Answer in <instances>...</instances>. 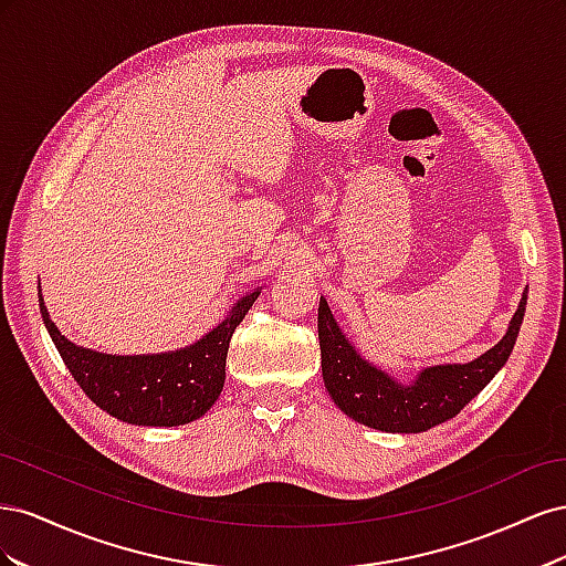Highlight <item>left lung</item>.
<instances>
[{"instance_id":"left-lung-1","label":"left lung","mask_w":566,"mask_h":566,"mask_svg":"<svg viewBox=\"0 0 566 566\" xmlns=\"http://www.w3.org/2000/svg\"><path fill=\"white\" fill-rule=\"evenodd\" d=\"M524 310L526 290L505 337L493 349L470 364L424 368L413 385H401L356 354L335 323L328 302L321 297L318 342L325 389L342 413L373 427V430L401 434L424 432L455 418L505 366L517 342Z\"/></svg>"}]
</instances>
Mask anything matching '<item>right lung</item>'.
I'll return each mask as SVG.
<instances>
[{
	"mask_svg": "<svg viewBox=\"0 0 566 566\" xmlns=\"http://www.w3.org/2000/svg\"><path fill=\"white\" fill-rule=\"evenodd\" d=\"M256 297L260 290L245 295L196 345L153 356H113L73 345L49 318L42 295L40 314L63 364L98 408L129 424L175 427L198 420L219 399L231 335Z\"/></svg>",
	"mask_w": 566,
	"mask_h": 566,
	"instance_id": "right-lung-1",
	"label": "right lung"
}]
</instances>
